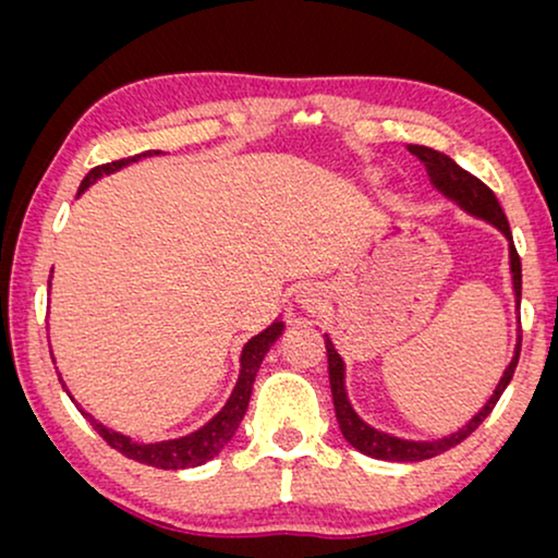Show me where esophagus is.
Returning a JSON list of instances; mask_svg holds the SVG:
<instances>
[{"instance_id": "esophagus-1", "label": "esophagus", "mask_w": 558, "mask_h": 558, "mask_svg": "<svg viewBox=\"0 0 558 558\" xmlns=\"http://www.w3.org/2000/svg\"><path fill=\"white\" fill-rule=\"evenodd\" d=\"M325 289L319 284H304L300 287V292H296V304L307 312H317L325 304Z\"/></svg>"}]
</instances>
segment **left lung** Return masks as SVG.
Returning <instances> with one entry per match:
<instances>
[{
  "label": "left lung",
  "instance_id": "left-lung-1",
  "mask_svg": "<svg viewBox=\"0 0 558 558\" xmlns=\"http://www.w3.org/2000/svg\"><path fill=\"white\" fill-rule=\"evenodd\" d=\"M411 155L418 157L426 167V172H429V180H432V187L437 190L447 197V201H452L460 205L464 213H470V216H475L480 220H485V223H490L493 228H498V231L506 235L508 241V258H510V274H513V294H515V307L521 310V258H518V251H515V243H513V233H510V226H508V218L506 213H502L498 197L490 187L485 185L483 180H477L475 174H470L468 170H462L460 165L454 162L452 157L445 155V151H437L432 147H422V144H409L407 147ZM325 348H327V368H330V388H332V403H335V416H338V424H340V432L342 437H345L350 445H353L357 452L368 454V457H376V460H386V462H422V460H429V457H437L441 452H447V449H452L454 445H460L462 439H468L472 432L477 429L480 424L485 422L487 414L495 409V403L506 391L510 378H513L515 373V365H518V355H521V317H518V338H515V350H513V357H510V363L506 365V371H502V376L498 380V386H495V391L490 399L485 401V407L477 411L475 416L470 418L468 424L460 426V429L447 434V437H439V439H426V441H418V439H401V437H393V434L388 432H380L376 426H371L368 422H363L361 414L353 409V403L348 399V388H345V361H342V355L338 353V348H335V342L330 340V335H325Z\"/></svg>",
  "mask_w": 558,
  "mask_h": 558
}]
</instances>
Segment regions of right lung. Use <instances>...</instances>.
Instances as JSON below:
<instances>
[{
	"label": "right lung",
	"mask_w": 558,
	"mask_h": 558,
	"mask_svg": "<svg viewBox=\"0 0 558 558\" xmlns=\"http://www.w3.org/2000/svg\"><path fill=\"white\" fill-rule=\"evenodd\" d=\"M155 155H159V151L151 149V151H142V155H136V157L117 159V162L94 167V170L86 174V180L81 182L78 195L86 193V190L94 185L98 178H104V174L119 172L121 167L140 162V159L155 157ZM48 287H50V281H48ZM281 332H284V323H281V319H274V323L266 327V330L254 335V338H251L246 345H243L239 380H235V386H233L231 396H228L226 407L220 409L218 414L210 418V422H205L201 429L190 432V434H185V437L165 439V441H149V445H144V441H134L132 437H126V434H121L117 429H109V426L96 422V418L90 416L88 411H83L78 403H75V407H78L81 414L86 416L90 424H94V429L106 439V445H111L113 449H117V452L129 457V460L142 462V464H151V468H159V470L201 468V464H205L208 460H213L216 454H220V449H223L228 441L233 439L235 432H239V424L243 422V416H246L251 391H254L256 373H258V368H262V361L266 357V353H269V348L274 345V342L279 340ZM58 378L68 391L65 380H63V376H60V373H58ZM68 396H71V391H68ZM71 399H73V396H71Z\"/></svg>",
	"instance_id": "right-lung-1"
}]
</instances>
